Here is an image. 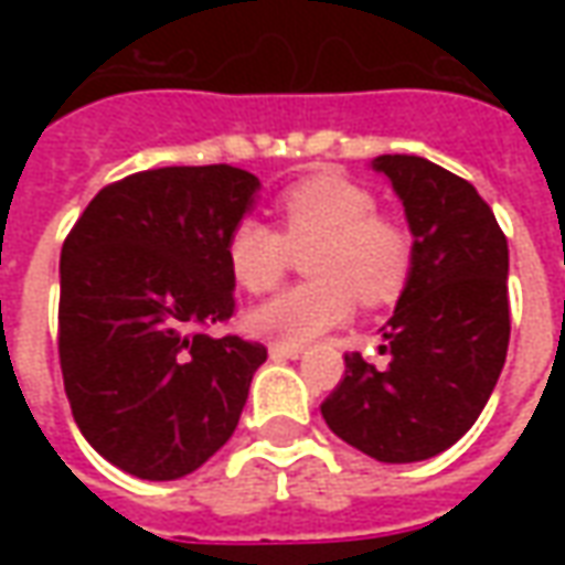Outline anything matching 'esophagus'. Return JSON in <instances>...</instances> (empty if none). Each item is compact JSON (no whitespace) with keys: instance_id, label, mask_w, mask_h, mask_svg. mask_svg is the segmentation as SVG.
<instances>
[{"instance_id":"esophagus-1","label":"esophagus","mask_w":565,"mask_h":565,"mask_svg":"<svg viewBox=\"0 0 565 565\" xmlns=\"http://www.w3.org/2000/svg\"><path fill=\"white\" fill-rule=\"evenodd\" d=\"M306 354V348L302 344H269V356L271 360H299V356Z\"/></svg>"}]
</instances>
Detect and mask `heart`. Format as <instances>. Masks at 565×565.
Here are the masks:
<instances>
[{"label":"heart","instance_id":"obj_1","mask_svg":"<svg viewBox=\"0 0 565 565\" xmlns=\"http://www.w3.org/2000/svg\"><path fill=\"white\" fill-rule=\"evenodd\" d=\"M275 233L245 217L226 235V266L247 294H269L306 254L315 281L284 290L250 311L247 327L278 344H308L348 320L354 296L363 306H384L403 290L412 269V235L379 217L366 186L339 174H318L284 190Z\"/></svg>","mask_w":565,"mask_h":565}]
</instances>
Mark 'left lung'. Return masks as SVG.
<instances>
[{"instance_id": "obj_1", "label": "left lung", "mask_w": 565, "mask_h": 565, "mask_svg": "<svg viewBox=\"0 0 565 565\" xmlns=\"http://www.w3.org/2000/svg\"><path fill=\"white\" fill-rule=\"evenodd\" d=\"M372 169L403 202L412 269L381 327L391 363L344 354L320 415L372 460L417 462L472 429L505 366L509 242L478 190L436 162L384 153Z\"/></svg>"}]
</instances>
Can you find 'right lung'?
I'll return each mask as SVG.
<instances>
[{
	"instance_id": "obj_1",
	"label": "right lung",
	"mask_w": 565,
	"mask_h": 565,
	"mask_svg": "<svg viewBox=\"0 0 565 565\" xmlns=\"http://www.w3.org/2000/svg\"><path fill=\"white\" fill-rule=\"evenodd\" d=\"M257 174L166 166L103 186L60 254V366L81 436L145 481L230 441L266 348L202 327L235 311L226 235Z\"/></svg>"
}]
</instances>
